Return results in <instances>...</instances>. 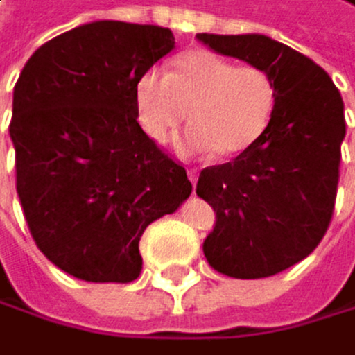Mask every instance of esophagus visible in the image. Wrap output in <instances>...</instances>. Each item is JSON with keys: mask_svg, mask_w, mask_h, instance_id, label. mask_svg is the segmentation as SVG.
I'll return each mask as SVG.
<instances>
[{"mask_svg": "<svg viewBox=\"0 0 355 355\" xmlns=\"http://www.w3.org/2000/svg\"><path fill=\"white\" fill-rule=\"evenodd\" d=\"M187 176H189V181H192V185L196 187V181H198V170H196V168H189V170H187Z\"/></svg>", "mask_w": 355, "mask_h": 355, "instance_id": "obj_1", "label": "esophagus"}]
</instances>
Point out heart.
<instances>
[{
	"instance_id": "heart-1",
	"label": "heart",
	"mask_w": 355,
	"mask_h": 355,
	"mask_svg": "<svg viewBox=\"0 0 355 355\" xmlns=\"http://www.w3.org/2000/svg\"><path fill=\"white\" fill-rule=\"evenodd\" d=\"M137 119L146 135L166 141L189 111L194 128L179 139L183 155L218 150L233 157L266 130L275 109L272 78L255 65H233L205 49L187 52L174 71L146 69L135 85Z\"/></svg>"
}]
</instances>
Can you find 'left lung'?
<instances>
[{"mask_svg":"<svg viewBox=\"0 0 355 355\" xmlns=\"http://www.w3.org/2000/svg\"><path fill=\"white\" fill-rule=\"evenodd\" d=\"M214 52L261 67L275 109L259 139L223 166L205 168L196 194L216 211L205 257L236 279L270 277L323 240L338 187L345 106L323 67L266 34H196Z\"/></svg>","mask_w":355,"mask_h":355,"instance_id":"left-lung-1","label":"left lung"}]
</instances>
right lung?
Returning a JSON list of instances; mask_svg holds the SVG:
<instances>
[{"label": "right lung", "instance_id": "obj_1", "mask_svg": "<svg viewBox=\"0 0 355 355\" xmlns=\"http://www.w3.org/2000/svg\"><path fill=\"white\" fill-rule=\"evenodd\" d=\"M172 49L168 28L94 21L41 45L19 73L17 194L41 253L78 279H137L146 227L192 194L135 104L137 78Z\"/></svg>", "mask_w": 355, "mask_h": 355}]
</instances>
